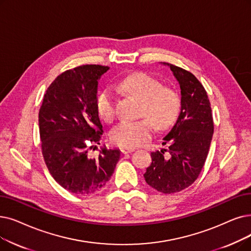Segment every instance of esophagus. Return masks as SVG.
<instances>
[{
  "instance_id": "obj_1",
  "label": "esophagus",
  "mask_w": 251,
  "mask_h": 251,
  "mask_svg": "<svg viewBox=\"0 0 251 251\" xmlns=\"http://www.w3.org/2000/svg\"><path fill=\"white\" fill-rule=\"evenodd\" d=\"M134 149H131V148H121V151L123 152V154H128V152H131L133 151Z\"/></svg>"
}]
</instances>
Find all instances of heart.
Segmentation results:
<instances>
[{
	"label": "heart",
	"mask_w": 251,
	"mask_h": 251,
	"mask_svg": "<svg viewBox=\"0 0 251 251\" xmlns=\"http://www.w3.org/2000/svg\"><path fill=\"white\" fill-rule=\"evenodd\" d=\"M119 89L143 100L141 116L136 121L120 122L111 131L114 144L124 148L141 145L158 129H166L173 124L178 116L180 101L178 95L144 73H136L124 78L118 85ZM100 116L110 122L116 116L115 96L111 89L102 90L96 100Z\"/></svg>",
	"instance_id": "heart-1"
}]
</instances>
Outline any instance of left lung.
Listing matches in <instances>:
<instances>
[{"label":"left lung","mask_w":251,"mask_h":251,"mask_svg":"<svg viewBox=\"0 0 251 251\" xmlns=\"http://www.w3.org/2000/svg\"><path fill=\"white\" fill-rule=\"evenodd\" d=\"M162 64L170 68L179 84L180 111L162 139L168 150L151 152V163L144 176L152 189L173 194L187 189L199 176L212 139L213 119L208 96L198 79L176 65Z\"/></svg>","instance_id":"1"}]
</instances>
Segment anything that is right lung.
Here are the masks:
<instances>
[{
  "mask_svg": "<svg viewBox=\"0 0 251 251\" xmlns=\"http://www.w3.org/2000/svg\"><path fill=\"white\" fill-rule=\"evenodd\" d=\"M110 68L86 64L65 71L52 82L39 112L42 152L53 178L67 191L88 195L110 180L120 150L101 147L99 158L89 150L99 144L102 125L96 108L99 81Z\"/></svg>",
  "mask_w": 251,
  "mask_h": 251,
  "instance_id": "obj_1",
  "label": "right lung"
}]
</instances>
